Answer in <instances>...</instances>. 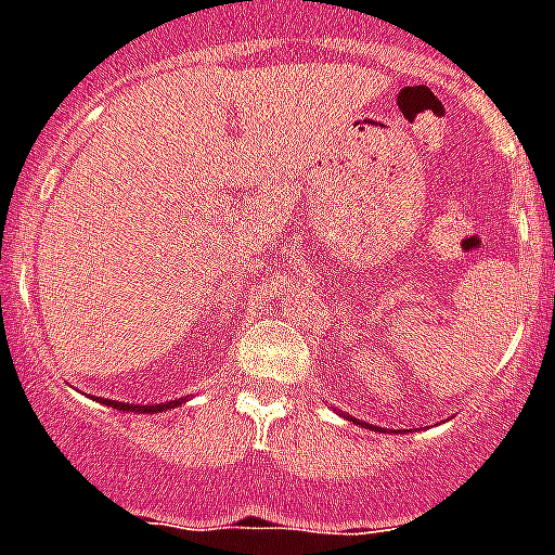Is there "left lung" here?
I'll return each instance as SVG.
<instances>
[{
    "instance_id": "obj_1",
    "label": "left lung",
    "mask_w": 555,
    "mask_h": 555,
    "mask_svg": "<svg viewBox=\"0 0 555 555\" xmlns=\"http://www.w3.org/2000/svg\"><path fill=\"white\" fill-rule=\"evenodd\" d=\"M345 420H347V423H356V425H364V428H370V430H377V428H375V425H366V423H358V420H356V416H347V414H345Z\"/></svg>"
}]
</instances>
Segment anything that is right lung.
<instances>
[{
	"instance_id": "obj_1",
	"label": "right lung",
	"mask_w": 555,
	"mask_h": 555,
	"mask_svg": "<svg viewBox=\"0 0 555 555\" xmlns=\"http://www.w3.org/2000/svg\"><path fill=\"white\" fill-rule=\"evenodd\" d=\"M100 403L111 405L116 411H127V414H164V411L178 409L185 403V397L180 400H169V403H152V405H139V403H119V400H100Z\"/></svg>"
}]
</instances>
